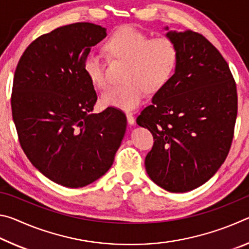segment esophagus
Segmentation results:
<instances>
[{
	"instance_id": "34e87169",
	"label": "esophagus",
	"mask_w": 249,
	"mask_h": 249,
	"mask_svg": "<svg viewBox=\"0 0 249 249\" xmlns=\"http://www.w3.org/2000/svg\"><path fill=\"white\" fill-rule=\"evenodd\" d=\"M126 117H127V123L129 125H134L135 124V119H134V116H133L132 113H129V112L126 113Z\"/></svg>"
}]
</instances>
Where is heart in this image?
<instances>
[{"label":"heart","mask_w":249,"mask_h":249,"mask_svg":"<svg viewBox=\"0 0 249 249\" xmlns=\"http://www.w3.org/2000/svg\"><path fill=\"white\" fill-rule=\"evenodd\" d=\"M105 50L112 58L126 61L123 83L109 88L101 96L107 107L124 111L136 108L146 96L147 89L156 92L171 79L178 64V48L167 37L150 39L133 27H123L113 34ZM84 73L99 89H105L108 78L102 57L94 52L84 60Z\"/></svg>","instance_id":"1"}]
</instances>
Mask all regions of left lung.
Returning <instances> with one entry per match:
<instances>
[{"mask_svg":"<svg viewBox=\"0 0 249 249\" xmlns=\"http://www.w3.org/2000/svg\"><path fill=\"white\" fill-rule=\"evenodd\" d=\"M166 37L178 48L177 68L136 122L155 140L145 159L149 178L182 193L205 183L226 159L237 92L225 59L201 34L169 31Z\"/></svg>","mask_w":249,"mask_h":249,"instance_id":"8db88e82","label":"left lung"}]
</instances>
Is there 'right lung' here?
<instances>
[{"mask_svg":"<svg viewBox=\"0 0 249 249\" xmlns=\"http://www.w3.org/2000/svg\"><path fill=\"white\" fill-rule=\"evenodd\" d=\"M107 28L74 23L41 35L16 67L12 115L20 146L49 180L82 188L107 174L126 130L114 107L92 113L98 100L84 60Z\"/></svg>","mask_w":249,"mask_h":249,"instance_id":"1","label":"right lung"}]
</instances>
